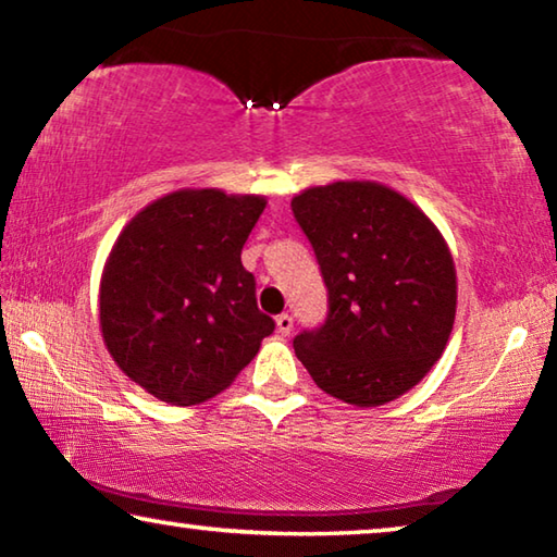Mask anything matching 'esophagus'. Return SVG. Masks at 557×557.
Segmentation results:
<instances>
[{
  "label": "esophagus",
  "instance_id": "34e87169",
  "mask_svg": "<svg viewBox=\"0 0 557 557\" xmlns=\"http://www.w3.org/2000/svg\"><path fill=\"white\" fill-rule=\"evenodd\" d=\"M276 331L281 333V336H288V333L294 331V319H290L288 313H281L276 319Z\"/></svg>",
  "mask_w": 557,
  "mask_h": 557
}]
</instances>
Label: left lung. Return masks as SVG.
I'll return each instance as SVG.
<instances>
[{"label":"left lung","mask_w":557,"mask_h":557,"mask_svg":"<svg viewBox=\"0 0 557 557\" xmlns=\"http://www.w3.org/2000/svg\"><path fill=\"white\" fill-rule=\"evenodd\" d=\"M329 288V319L294 338L315 386L358 408L391 404L443 356L458 281L421 207L379 182L308 186L290 199Z\"/></svg>","instance_id":"8db88e82"}]
</instances>
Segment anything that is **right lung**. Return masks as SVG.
Listing matches in <instances>:
<instances>
[{
  "mask_svg": "<svg viewBox=\"0 0 557 557\" xmlns=\"http://www.w3.org/2000/svg\"><path fill=\"white\" fill-rule=\"evenodd\" d=\"M261 194L178 189L116 236L99 281V329L119 371L169 406L228 388L273 333L242 249Z\"/></svg>",
  "mask_w": 557,
  "mask_h": 557,
  "instance_id": "1",
  "label": "right lung"
}]
</instances>
